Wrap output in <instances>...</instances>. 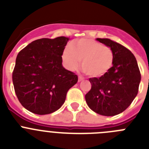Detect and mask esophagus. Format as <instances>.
Instances as JSON below:
<instances>
[{
  "mask_svg": "<svg viewBox=\"0 0 149 149\" xmlns=\"http://www.w3.org/2000/svg\"><path fill=\"white\" fill-rule=\"evenodd\" d=\"M84 78L83 77H81V76H78V82H81V81H84Z\"/></svg>",
  "mask_w": 149,
  "mask_h": 149,
  "instance_id": "obj_1",
  "label": "esophagus"
}]
</instances>
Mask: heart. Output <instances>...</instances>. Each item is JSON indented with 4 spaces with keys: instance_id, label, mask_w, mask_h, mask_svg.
I'll return each mask as SVG.
<instances>
[{
    "instance_id": "1",
    "label": "heart",
    "mask_w": 149,
    "mask_h": 149,
    "mask_svg": "<svg viewBox=\"0 0 149 149\" xmlns=\"http://www.w3.org/2000/svg\"><path fill=\"white\" fill-rule=\"evenodd\" d=\"M63 60L70 70L78 68L81 60L84 71L90 77H101L113 66L114 54L111 48L89 39H81L68 45L63 54Z\"/></svg>"
}]
</instances>
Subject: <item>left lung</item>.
I'll return each instance as SVG.
<instances>
[{
    "label": "left lung",
    "mask_w": 149,
    "mask_h": 149,
    "mask_svg": "<svg viewBox=\"0 0 149 149\" xmlns=\"http://www.w3.org/2000/svg\"><path fill=\"white\" fill-rule=\"evenodd\" d=\"M97 40L112 48L113 64L107 74L89 79L92 86L85 98L96 113L112 116L125 111L132 103L138 93L141 74L130 50L111 39Z\"/></svg>",
    "instance_id": "8db88e82"
}]
</instances>
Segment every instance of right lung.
<instances>
[{
	"instance_id": "1",
	"label": "right lung",
	"mask_w": 149,
	"mask_h": 149,
	"mask_svg": "<svg viewBox=\"0 0 149 149\" xmlns=\"http://www.w3.org/2000/svg\"><path fill=\"white\" fill-rule=\"evenodd\" d=\"M69 38L36 39L18 54L13 82L18 101L38 115L54 113L65 102L67 92L77 82V74L62 65Z\"/></svg>"
}]
</instances>
